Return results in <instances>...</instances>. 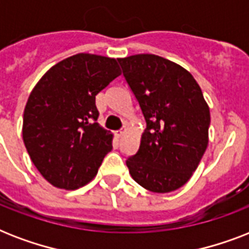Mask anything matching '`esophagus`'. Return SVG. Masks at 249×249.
I'll use <instances>...</instances> for the list:
<instances>
[{"label":"esophagus","instance_id":"34e87169","mask_svg":"<svg viewBox=\"0 0 249 249\" xmlns=\"http://www.w3.org/2000/svg\"><path fill=\"white\" fill-rule=\"evenodd\" d=\"M115 136H116V138H121V137L124 136V130L121 129V130H117L116 133H115Z\"/></svg>","mask_w":249,"mask_h":249}]
</instances>
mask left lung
<instances>
[{
	"label": "left lung",
	"mask_w": 249,
	"mask_h": 249,
	"mask_svg": "<svg viewBox=\"0 0 249 249\" xmlns=\"http://www.w3.org/2000/svg\"><path fill=\"white\" fill-rule=\"evenodd\" d=\"M146 120L140 150L126 160L133 179L152 193L179 189L208 146L209 107L187 70L154 54L119 58Z\"/></svg>",
	"instance_id": "8db88e82"
}]
</instances>
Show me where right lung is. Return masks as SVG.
Instances as JSON below:
<instances>
[{"mask_svg": "<svg viewBox=\"0 0 249 249\" xmlns=\"http://www.w3.org/2000/svg\"><path fill=\"white\" fill-rule=\"evenodd\" d=\"M120 75L115 58L80 53L53 66L33 88L21 132L49 183L76 190L97 176L113 136L97 123L95 95Z\"/></svg>", "mask_w": 249, "mask_h": 249, "instance_id": "add662e5", "label": "right lung"}]
</instances>
